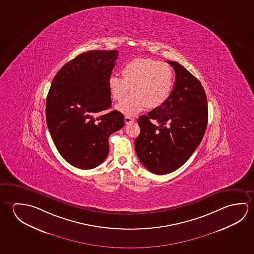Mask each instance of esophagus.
I'll list each match as a JSON object with an SVG mask.
<instances>
[{
	"instance_id": "34e87169",
	"label": "esophagus",
	"mask_w": 254,
	"mask_h": 254,
	"mask_svg": "<svg viewBox=\"0 0 254 254\" xmlns=\"http://www.w3.org/2000/svg\"><path fill=\"white\" fill-rule=\"evenodd\" d=\"M133 121H134V120H133V118H131V117L128 116L125 117L126 124H130V123H132Z\"/></svg>"
}]
</instances>
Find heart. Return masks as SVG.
Returning a JSON list of instances; mask_svg holds the SVG:
<instances>
[{"label":"heart","instance_id":"heart-1","mask_svg":"<svg viewBox=\"0 0 254 254\" xmlns=\"http://www.w3.org/2000/svg\"><path fill=\"white\" fill-rule=\"evenodd\" d=\"M122 78L112 75L108 79L110 95L121 102L116 110L126 116H134L148 109H157L166 104L174 89L175 74L167 63L150 59H136L121 69Z\"/></svg>","mask_w":254,"mask_h":254}]
</instances>
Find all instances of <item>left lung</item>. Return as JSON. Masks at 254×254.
Returning a JSON list of instances; mask_svg holds the SVG:
<instances>
[{"label":"left lung","instance_id":"1","mask_svg":"<svg viewBox=\"0 0 254 254\" xmlns=\"http://www.w3.org/2000/svg\"><path fill=\"white\" fill-rule=\"evenodd\" d=\"M167 62L175 71L173 92L166 104L138 119L141 132L134 141L139 160L156 175L182 167L199 145L207 126V98L202 84L179 63Z\"/></svg>","mask_w":254,"mask_h":254}]
</instances>
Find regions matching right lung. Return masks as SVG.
<instances>
[{"mask_svg":"<svg viewBox=\"0 0 254 254\" xmlns=\"http://www.w3.org/2000/svg\"><path fill=\"white\" fill-rule=\"evenodd\" d=\"M118 50H90L65 64L52 80L46 100V120L59 153L80 169L98 167L107 158L108 139L122 128L124 116L111 107L108 79Z\"/></svg>","mask_w":254,"mask_h":254,"instance_id":"right-lung-1","label":"right lung"}]
</instances>
